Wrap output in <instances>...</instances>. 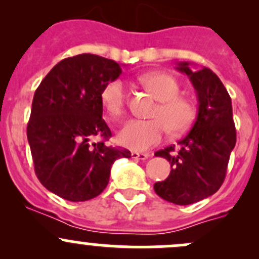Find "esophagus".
Returning <instances> with one entry per match:
<instances>
[{
    "label": "esophagus",
    "mask_w": 259,
    "mask_h": 259,
    "mask_svg": "<svg viewBox=\"0 0 259 259\" xmlns=\"http://www.w3.org/2000/svg\"><path fill=\"white\" fill-rule=\"evenodd\" d=\"M150 154L149 153H138V151H133L132 153V158L133 159H138V160H145L146 158H149Z\"/></svg>",
    "instance_id": "34e87169"
}]
</instances>
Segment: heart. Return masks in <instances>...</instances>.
Instances as JSON below:
<instances>
[{
    "mask_svg": "<svg viewBox=\"0 0 259 259\" xmlns=\"http://www.w3.org/2000/svg\"><path fill=\"white\" fill-rule=\"evenodd\" d=\"M142 83L159 100L151 120H130L119 133V142L134 150H145L158 144L166 132L179 135L192 126L197 114L195 104L179 95L178 80L165 72H153L142 77ZM101 104L109 116L120 119L127 100L126 86L120 79L109 81L100 95Z\"/></svg>",
    "mask_w": 259,
    "mask_h": 259,
    "instance_id": "b5f03b06",
    "label": "heart"
}]
</instances>
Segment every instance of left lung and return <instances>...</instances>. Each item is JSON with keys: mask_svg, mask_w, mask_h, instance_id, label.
Listing matches in <instances>:
<instances>
[{"mask_svg": "<svg viewBox=\"0 0 259 259\" xmlns=\"http://www.w3.org/2000/svg\"><path fill=\"white\" fill-rule=\"evenodd\" d=\"M177 69L189 76L197 91L198 115L178 146L154 154L171 166L168 178L155 183L154 190L168 202L188 205L210 197L223 184L237 135L231 96L219 77L208 67L192 70L185 61Z\"/></svg>", "mask_w": 259, "mask_h": 259, "instance_id": "left-lung-1", "label": "left lung"}]
</instances>
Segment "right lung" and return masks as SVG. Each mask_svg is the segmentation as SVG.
I'll return each mask as SVG.
<instances>
[{
    "instance_id": "right-lung-1",
    "label": "right lung",
    "mask_w": 259,
    "mask_h": 259,
    "mask_svg": "<svg viewBox=\"0 0 259 259\" xmlns=\"http://www.w3.org/2000/svg\"><path fill=\"white\" fill-rule=\"evenodd\" d=\"M121 72L114 60L81 54L55 65L36 89L27 139L36 176L54 194L70 202L93 199L108 185L114 161L132 156L105 144L111 132L100 95ZM95 137L102 140L91 143Z\"/></svg>"
}]
</instances>
